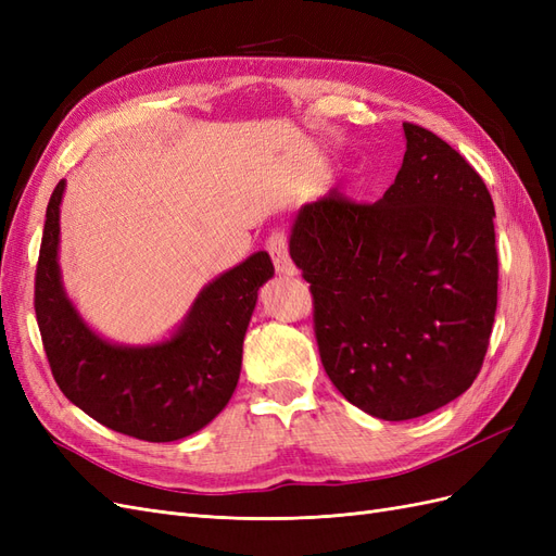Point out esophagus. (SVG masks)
I'll return each instance as SVG.
<instances>
[{"label": "esophagus", "mask_w": 556, "mask_h": 556, "mask_svg": "<svg viewBox=\"0 0 556 556\" xmlns=\"http://www.w3.org/2000/svg\"><path fill=\"white\" fill-rule=\"evenodd\" d=\"M266 250L268 255H271L274 260V266L276 271L282 274V276H294V264L290 260V250H288V237H285L282 231H274L271 237L266 239Z\"/></svg>", "instance_id": "obj_1"}]
</instances>
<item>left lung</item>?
<instances>
[{"label":"left lung","instance_id":"left-lung-1","mask_svg":"<svg viewBox=\"0 0 556 556\" xmlns=\"http://www.w3.org/2000/svg\"><path fill=\"white\" fill-rule=\"evenodd\" d=\"M403 134L382 199L331 190L299 208L290 237L329 380L387 422L439 410L473 384L498 290L486 185L433 131L403 123Z\"/></svg>","mask_w":556,"mask_h":556}]
</instances>
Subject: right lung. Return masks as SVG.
<instances>
[{"label": "right lung", "instance_id": "right-lung-1", "mask_svg": "<svg viewBox=\"0 0 556 556\" xmlns=\"http://www.w3.org/2000/svg\"><path fill=\"white\" fill-rule=\"evenodd\" d=\"M62 194L64 180L48 201L35 280L41 341L62 394L99 425L148 443L204 429L237 390L257 290L274 276L271 257L260 250L208 282L172 339L115 345L86 325L62 288Z\"/></svg>", "mask_w": 556, "mask_h": 556}]
</instances>
